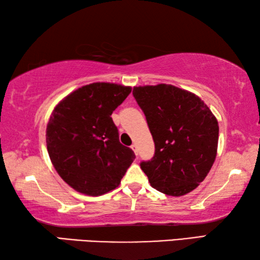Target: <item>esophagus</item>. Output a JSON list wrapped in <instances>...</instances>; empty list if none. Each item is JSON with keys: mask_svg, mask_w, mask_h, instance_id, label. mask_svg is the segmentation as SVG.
Wrapping results in <instances>:
<instances>
[{"mask_svg": "<svg viewBox=\"0 0 260 260\" xmlns=\"http://www.w3.org/2000/svg\"><path fill=\"white\" fill-rule=\"evenodd\" d=\"M131 148H132V150H133V151H134V153H135V155H136V156H138V155H139L138 146H136V144L134 143V144H132V146H131Z\"/></svg>", "mask_w": 260, "mask_h": 260, "instance_id": "34e87169", "label": "esophagus"}]
</instances>
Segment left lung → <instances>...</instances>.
Masks as SVG:
<instances>
[{"instance_id":"1","label":"left lung","mask_w":260,"mask_h":260,"mask_svg":"<svg viewBox=\"0 0 260 260\" xmlns=\"http://www.w3.org/2000/svg\"><path fill=\"white\" fill-rule=\"evenodd\" d=\"M155 142L150 160L140 162L151 186L182 196L203 181L217 155L219 126L199 96L172 85L134 87Z\"/></svg>"}]
</instances>
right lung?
Here are the masks:
<instances>
[{
    "label": "right lung",
    "mask_w": 260,
    "mask_h": 260,
    "mask_svg": "<svg viewBox=\"0 0 260 260\" xmlns=\"http://www.w3.org/2000/svg\"><path fill=\"white\" fill-rule=\"evenodd\" d=\"M131 87L95 82L79 88L55 108L47 126V149L60 178L77 191L99 196L113 190L135 155L122 146L112 112Z\"/></svg>",
    "instance_id": "obj_1"
}]
</instances>
